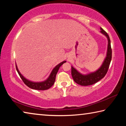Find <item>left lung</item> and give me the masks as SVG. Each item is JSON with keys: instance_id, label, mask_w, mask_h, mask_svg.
I'll return each mask as SVG.
<instances>
[{"instance_id": "left-lung-1", "label": "left lung", "mask_w": 126, "mask_h": 126, "mask_svg": "<svg viewBox=\"0 0 126 126\" xmlns=\"http://www.w3.org/2000/svg\"><path fill=\"white\" fill-rule=\"evenodd\" d=\"M101 32L108 39V49L107 55L103 64L97 71L89 73L87 75H83L72 67L71 73L74 82L80 86H90L98 82L103 78L107 73L108 68L112 59V48L110 46V40L109 35L106 31L101 28Z\"/></svg>"}]
</instances>
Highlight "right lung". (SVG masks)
Returning <instances> with one entry per match:
<instances>
[{"label": "right lung", "instance_id": "add662e5", "mask_svg": "<svg viewBox=\"0 0 126 126\" xmlns=\"http://www.w3.org/2000/svg\"><path fill=\"white\" fill-rule=\"evenodd\" d=\"M66 61H63L61 63H59V64H58L57 66H55V67L53 69V71H52V72H51L50 76L45 81H44V82H31V81L28 80V79H27L26 78H25L24 77L20 74V73L18 69V68H17L16 65V69L19 74V75L20 76V77L21 78V79H22V80L23 81V82L24 83L25 85H27L28 87L32 89H36V90L43 91V90H46V89L50 88V87L53 86V84H54L55 82V77H56L57 73L58 71L59 68H60L61 66L62 65L63 63H64Z\"/></svg>", "mask_w": 126, "mask_h": 126}]
</instances>
